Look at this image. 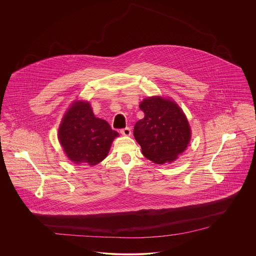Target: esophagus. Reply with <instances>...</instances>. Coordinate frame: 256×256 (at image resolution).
Listing matches in <instances>:
<instances>
[{
	"instance_id": "1",
	"label": "esophagus",
	"mask_w": 256,
	"mask_h": 256,
	"mask_svg": "<svg viewBox=\"0 0 256 256\" xmlns=\"http://www.w3.org/2000/svg\"><path fill=\"white\" fill-rule=\"evenodd\" d=\"M120 132H121L122 135H124V136H130V135L132 134V130H130V128H122V130H120Z\"/></svg>"
}]
</instances>
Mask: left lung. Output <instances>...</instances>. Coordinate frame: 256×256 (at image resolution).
<instances>
[{
    "label": "left lung",
    "instance_id": "1",
    "mask_svg": "<svg viewBox=\"0 0 256 256\" xmlns=\"http://www.w3.org/2000/svg\"><path fill=\"white\" fill-rule=\"evenodd\" d=\"M139 108L145 117L135 124L134 135L142 154L156 164L176 160L191 138L182 110L176 102L161 97L145 98Z\"/></svg>",
    "mask_w": 256,
    "mask_h": 256
}]
</instances>
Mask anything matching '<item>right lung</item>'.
Segmentation results:
<instances>
[{
  "mask_svg": "<svg viewBox=\"0 0 256 256\" xmlns=\"http://www.w3.org/2000/svg\"><path fill=\"white\" fill-rule=\"evenodd\" d=\"M118 132L96 118L86 102H76L65 114L58 138L67 156L76 164L94 166L106 158Z\"/></svg>",
  "mask_w": 256,
  "mask_h": 256,
  "instance_id": "1",
  "label": "right lung"
}]
</instances>
